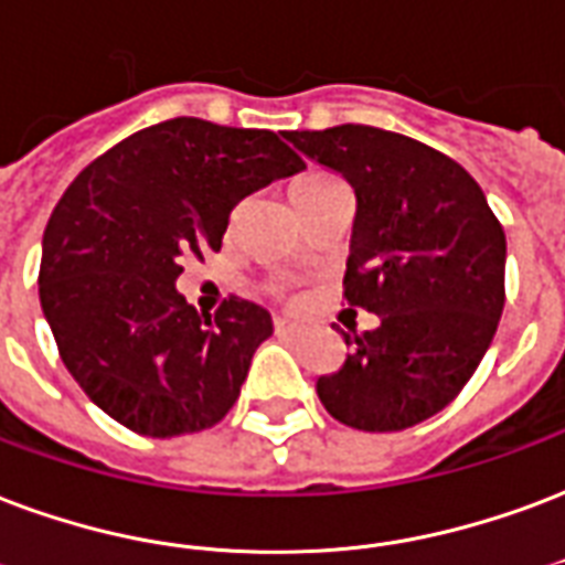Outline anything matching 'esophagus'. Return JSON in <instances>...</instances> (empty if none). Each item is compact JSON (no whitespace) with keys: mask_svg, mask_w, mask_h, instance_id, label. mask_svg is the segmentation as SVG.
I'll use <instances>...</instances> for the list:
<instances>
[{"mask_svg":"<svg viewBox=\"0 0 565 565\" xmlns=\"http://www.w3.org/2000/svg\"><path fill=\"white\" fill-rule=\"evenodd\" d=\"M274 330H277V337L295 339L303 333V324H300V321H291V318H274Z\"/></svg>","mask_w":565,"mask_h":565,"instance_id":"esophagus-1","label":"esophagus"}]
</instances>
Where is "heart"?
I'll return each instance as SVG.
<instances>
[{
  "label": "heart",
  "mask_w": 565,
  "mask_h": 565,
  "mask_svg": "<svg viewBox=\"0 0 565 565\" xmlns=\"http://www.w3.org/2000/svg\"><path fill=\"white\" fill-rule=\"evenodd\" d=\"M324 181H337V178L321 175V172H312V175H303V178H300V181H295V184H291V196H295V193H300V190H307V186L324 184Z\"/></svg>",
  "instance_id": "b5f03b06"
}]
</instances>
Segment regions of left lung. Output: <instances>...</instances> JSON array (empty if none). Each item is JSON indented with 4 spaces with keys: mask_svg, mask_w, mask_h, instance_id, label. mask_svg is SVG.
<instances>
[{
    "mask_svg": "<svg viewBox=\"0 0 565 565\" xmlns=\"http://www.w3.org/2000/svg\"><path fill=\"white\" fill-rule=\"evenodd\" d=\"M300 154L354 186L345 300L379 316L316 381L328 414L402 431L438 414L486 358L500 312L507 235L465 169L417 139L369 125L288 130Z\"/></svg>",
    "mask_w": 565,
    "mask_h": 565,
    "instance_id": "8db88e82",
    "label": "left lung"
}]
</instances>
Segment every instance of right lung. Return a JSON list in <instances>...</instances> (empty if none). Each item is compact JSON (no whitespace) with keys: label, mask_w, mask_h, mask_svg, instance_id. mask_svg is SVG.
Segmentation results:
<instances>
[{"label":"right lung","mask_w":565,"mask_h":565,"mask_svg":"<svg viewBox=\"0 0 565 565\" xmlns=\"http://www.w3.org/2000/svg\"><path fill=\"white\" fill-rule=\"evenodd\" d=\"M307 163L270 130L172 118L88 163L46 223L41 309L97 408L148 438L202 431L241 396L270 312L228 298L199 316L175 288L220 249L232 207Z\"/></svg>","instance_id":"add662e5"}]
</instances>
